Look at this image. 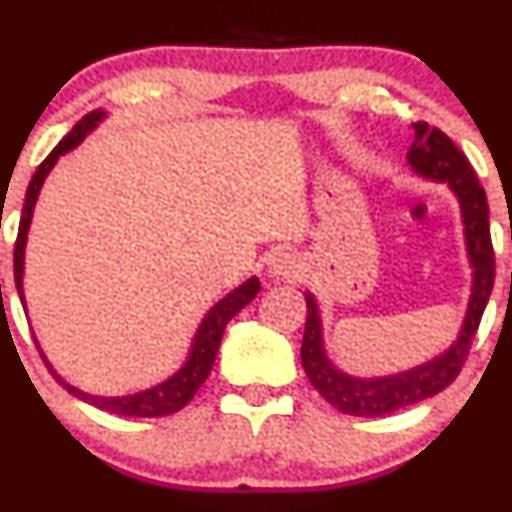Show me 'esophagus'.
<instances>
[{"instance_id": "obj_1", "label": "esophagus", "mask_w": 512, "mask_h": 512, "mask_svg": "<svg viewBox=\"0 0 512 512\" xmlns=\"http://www.w3.org/2000/svg\"><path fill=\"white\" fill-rule=\"evenodd\" d=\"M299 260L297 255H292V252H275V255L270 257V262H267V275L275 277V280H297L299 277Z\"/></svg>"}]
</instances>
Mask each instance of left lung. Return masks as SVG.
Listing matches in <instances>:
<instances>
[{
    "mask_svg": "<svg viewBox=\"0 0 512 512\" xmlns=\"http://www.w3.org/2000/svg\"><path fill=\"white\" fill-rule=\"evenodd\" d=\"M411 170L436 183H448L461 203L463 232H466L468 260L473 267L471 302H468L466 319L458 332V339L436 359L401 371L394 376L379 379H359V376L339 371L324 352L322 317L314 294L307 292V324L302 339V366L314 389L342 414L349 416H384L404 406L436 396L446 389L461 371L463 361L471 352L473 337L478 332L480 317L488 304L490 289L495 280V252L490 242L488 223V198L483 185L478 183L476 170L456 148V143L438 128L428 123H414V146L409 148Z\"/></svg>",
    "mask_w": 512,
    "mask_h": 512,
    "instance_id": "1",
    "label": "left lung"
}]
</instances>
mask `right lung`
Returning <instances> with one entry per match:
<instances>
[{
  "mask_svg": "<svg viewBox=\"0 0 512 512\" xmlns=\"http://www.w3.org/2000/svg\"><path fill=\"white\" fill-rule=\"evenodd\" d=\"M103 118H106V113L103 111L86 113V116L81 118V121L76 123V126L71 128L64 138H61L59 146H56L54 151L44 158V163L36 168L32 183H29L27 200H24V210H22V220H19L17 245H14V282H17V292H19V297H22V302H24V247H27V232H29V225H32L34 205H36V198H39L41 185H44L46 175L51 173V168H54L59 156H64V153H69L71 148L79 146V143L84 141L91 131H94ZM257 292H260V280H257V277H250V280L242 282L240 287L232 289L230 294H225V297L220 299V302L215 304L208 314H205L203 322H200L193 344H190V354H188V359H185V364L180 366L173 376H168L165 381H160L158 386H151V389H146V391H138V394L91 396V394H86V391L71 386L69 381L61 379V376L51 369V364L46 361V356L44 354L41 356H44L46 366H49V371L54 374V379L59 381V384L64 386L69 394H74L76 399L86 401V404L96 406V409L108 411V414H116V416H136V418L175 414V411H180L190 399H193L195 391H198L200 386H203V381L208 379L210 369H213V364H215V356H218L220 339H223L227 322H230V319L235 317V314L240 312L245 304H250L252 299H255ZM24 307H27V304H24Z\"/></svg>",
  "mask_w": 512,
  "mask_h": 512,
  "instance_id": "add662e5",
  "label": "right lung"
}]
</instances>
